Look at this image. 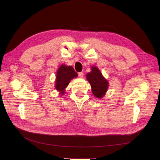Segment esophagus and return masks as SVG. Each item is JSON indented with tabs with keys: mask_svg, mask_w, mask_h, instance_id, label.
I'll use <instances>...</instances> for the list:
<instances>
[{
	"mask_svg": "<svg viewBox=\"0 0 160 160\" xmlns=\"http://www.w3.org/2000/svg\"><path fill=\"white\" fill-rule=\"evenodd\" d=\"M83 75H84V74H83V72H78V76H79V78H82V77H83Z\"/></svg>",
	"mask_w": 160,
	"mask_h": 160,
	"instance_id": "esophagus-1",
	"label": "esophagus"
}]
</instances>
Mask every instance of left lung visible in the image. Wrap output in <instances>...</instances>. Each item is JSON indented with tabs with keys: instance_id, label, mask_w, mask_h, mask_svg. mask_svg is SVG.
I'll return each mask as SVG.
<instances>
[{
	"instance_id": "8db88e82",
	"label": "left lung",
	"mask_w": 160,
	"mask_h": 160,
	"mask_svg": "<svg viewBox=\"0 0 160 160\" xmlns=\"http://www.w3.org/2000/svg\"><path fill=\"white\" fill-rule=\"evenodd\" d=\"M86 78L92 87V92L97 98H102L108 90L109 82L102 76L99 70L92 67V71L86 74Z\"/></svg>"
}]
</instances>
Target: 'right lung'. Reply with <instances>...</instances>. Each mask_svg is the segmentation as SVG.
<instances>
[{
    "label": "right lung",
    "instance_id": "1",
    "mask_svg": "<svg viewBox=\"0 0 160 160\" xmlns=\"http://www.w3.org/2000/svg\"><path fill=\"white\" fill-rule=\"evenodd\" d=\"M77 76L78 74L75 72L72 67H67L66 65L62 64L57 70L55 89L60 92L61 95H63L64 89L68 86L70 81Z\"/></svg>",
    "mask_w": 160,
    "mask_h": 160
}]
</instances>
